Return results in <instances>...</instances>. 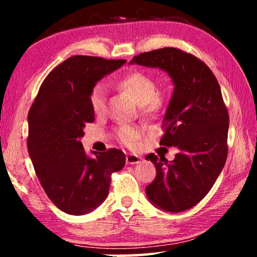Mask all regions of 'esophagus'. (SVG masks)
Wrapping results in <instances>:
<instances>
[{
    "instance_id": "obj_1",
    "label": "esophagus",
    "mask_w": 257,
    "mask_h": 257,
    "mask_svg": "<svg viewBox=\"0 0 257 257\" xmlns=\"http://www.w3.org/2000/svg\"><path fill=\"white\" fill-rule=\"evenodd\" d=\"M142 161V156L139 155H136V154H132L129 153L127 154V156H125V162H127V164H137Z\"/></svg>"
}]
</instances>
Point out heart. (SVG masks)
<instances>
[{"label":"heart","instance_id":"b5f03b06","mask_svg":"<svg viewBox=\"0 0 257 257\" xmlns=\"http://www.w3.org/2000/svg\"><path fill=\"white\" fill-rule=\"evenodd\" d=\"M119 85L134 98V101L138 105L143 106L144 114H151V113L159 110L161 106V98L156 95L158 86L150 76L139 71L130 72L121 78ZM105 87L102 84H96L89 94V104L92 106V110L95 113L103 112L104 107H105ZM116 137H118L120 143L127 146H132L138 137V132L129 125H122L116 130Z\"/></svg>","mask_w":257,"mask_h":257}]
</instances>
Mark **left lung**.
I'll list each match as a JSON object with an SVG mask.
<instances>
[{
	"instance_id": "1",
	"label": "left lung",
	"mask_w": 257,
	"mask_h": 257,
	"mask_svg": "<svg viewBox=\"0 0 257 257\" xmlns=\"http://www.w3.org/2000/svg\"><path fill=\"white\" fill-rule=\"evenodd\" d=\"M129 64L159 68L173 84L160 144L175 146L178 153L172 161L146 156L156 169L147 198L165 212L189 210L206 196L227 160L229 114L219 82L196 56L173 47L136 55Z\"/></svg>"
}]
</instances>
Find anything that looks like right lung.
I'll list each match as a JSON object with an SVG mask.
<instances>
[{
	"instance_id": "right-lung-1",
	"label": "right lung",
	"mask_w": 257,
	"mask_h": 257,
	"mask_svg": "<svg viewBox=\"0 0 257 257\" xmlns=\"http://www.w3.org/2000/svg\"><path fill=\"white\" fill-rule=\"evenodd\" d=\"M127 62L75 55L43 81L28 114V153L43 189L61 211L88 214L105 201L111 175L124 167L122 151L87 155L80 138L94 121L93 87Z\"/></svg>"
}]
</instances>
